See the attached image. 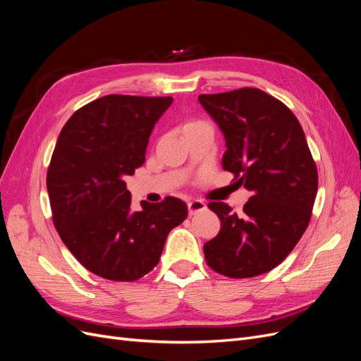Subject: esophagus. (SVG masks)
Wrapping results in <instances>:
<instances>
[{
    "mask_svg": "<svg viewBox=\"0 0 361 361\" xmlns=\"http://www.w3.org/2000/svg\"><path fill=\"white\" fill-rule=\"evenodd\" d=\"M204 209H206V204L203 202H200V200H192V202L188 203V214L191 216L195 215L197 212L204 211Z\"/></svg>",
    "mask_w": 361,
    "mask_h": 361,
    "instance_id": "34e87169",
    "label": "esophagus"
}]
</instances>
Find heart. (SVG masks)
Masks as SVG:
<instances>
[{
	"instance_id": "1",
	"label": "heart",
	"mask_w": 361,
	"mask_h": 361,
	"mask_svg": "<svg viewBox=\"0 0 361 361\" xmlns=\"http://www.w3.org/2000/svg\"><path fill=\"white\" fill-rule=\"evenodd\" d=\"M200 128H211V126L206 122H203V120H188V122L182 126V130L183 133H188V130L200 129Z\"/></svg>"
}]
</instances>
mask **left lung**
I'll list each match as a JSON object with an SVG mask.
<instances>
[{
  "mask_svg": "<svg viewBox=\"0 0 361 361\" xmlns=\"http://www.w3.org/2000/svg\"><path fill=\"white\" fill-rule=\"evenodd\" d=\"M221 128L223 169L251 191L241 214L223 202L207 204L221 221L203 245L207 267L231 279L276 268L309 226L318 191V169L298 118L281 101L255 87L200 94Z\"/></svg>",
  "mask_w": 361,
  "mask_h": 361,
  "instance_id": "1",
  "label": "left lung"
}]
</instances>
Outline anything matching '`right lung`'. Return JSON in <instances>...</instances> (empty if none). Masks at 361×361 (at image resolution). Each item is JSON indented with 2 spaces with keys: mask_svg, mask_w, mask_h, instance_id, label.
Wrapping results in <instances>:
<instances>
[{
  "mask_svg": "<svg viewBox=\"0 0 361 361\" xmlns=\"http://www.w3.org/2000/svg\"><path fill=\"white\" fill-rule=\"evenodd\" d=\"M173 97L108 94L63 126L47 174L52 221L71 253L93 274L135 281L154 269L169 232L188 215L176 197L130 211L123 180L143 166L152 129Z\"/></svg>",
  "mask_w": 361,
  "mask_h": 361,
  "instance_id": "right-lung-1",
  "label": "right lung"
}]
</instances>
